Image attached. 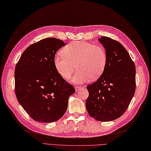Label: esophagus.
<instances>
[{
    "mask_svg": "<svg viewBox=\"0 0 151 151\" xmlns=\"http://www.w3.org/2000/svg\"><path fill=\"white\" fill-rule=\"evenodd\" d=\"M81 89H82V87H81V86H79V87L76 86V87H75V89H76V92H78L79 91H80Z\"/></svg>",
    "mask_w": 151,
    "mask_h": 151,
    "instance_id": "esophagus-1",
    "label": "esophagus"
}]
</instances>
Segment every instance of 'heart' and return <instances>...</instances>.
<instances>
[{
	"mask_svg": "<svg viewBox=\"0 0 151 151\" xmlns=\"http://www.w3.org/2000/svg\"><path fill=\"white\" fill-rule=\"evenodd\" d=\"M54 65L58 73L68 80L76 69L79 70L72 82L82 84L99 77L107 63V55L102 47L86 41H75L67 45L54 57Z\"/></svg>",
	"mask_w": 151,
	"mask_h": 151,
	"instance_id": "obj_1",
	"label": "heart"
}]
</instances>
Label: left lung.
Segmentation results:
<instances>
[{
  "label": "left lung",
  "instance_id": "8db88e82",
  "mask_svg": "<svg viewBox=\"0 0 151 151\" xmlns=\"http://www.w3.org/2000/svg\"><path fill=\"white\" fill-rule=\"evenodd\" d=\"M98 40L107 55V63L101 77L87 86V111L96 120H115L125 112L136 91V67L124 47L107 37Z\"/></svg>",
  "mask_w": 151,
  "mask_h": 151
}]
</instances>
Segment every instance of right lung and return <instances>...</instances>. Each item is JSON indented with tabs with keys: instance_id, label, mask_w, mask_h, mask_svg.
<instances>
[{
	"instance_id": "right-lung-1",
	"label": "right lung",
	"mask_w": 151,
	"mask_h": 151,
	"mask_svg": "<svg viewBox=\"0 0 151 151\" xmlns=\"http://www.w3.org/2000/svg\"><path fill=\"white\" fill-rule=\"evenodd\" d=\"M65 43L46 38L25 50L15 69V92L17 101L34 121L49 123L65 114L74 87L56 70L54 57Z\"/></svg>"
}]
</instances>
